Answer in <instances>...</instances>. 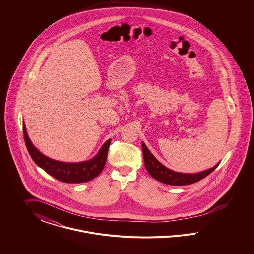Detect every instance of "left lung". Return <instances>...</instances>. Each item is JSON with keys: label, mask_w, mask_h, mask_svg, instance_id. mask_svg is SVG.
Segmentation results:
<instances>
[{"label": "left lung", "mask_w": 254, "mask_h": 254, "mask_svg": "<svg viewBox=\"0 0 254 254\" xmlns=\"http://www.w3.org/2000/svg\"><path fill=\"white\" fill-rule=\"evenodd\" d=\"M142 150H143L145 169L150 174V176L156 179L157 181L162 182L167 185H171V186H185V185L194 184L206 177L218 167V165H216L212 169H207L195 174L179 173V172L172 171L168 168H166L165 166H163L151 154V152L147 149V147L145 146L144 143H142Z\"/></svg>", "instance_id": "8db88e82"}]
</instances>
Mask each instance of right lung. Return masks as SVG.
<instances>
[{
	"label": "right lung",
	"mask_w": 254,
	"mask_h": 254,
	"mask_svg": "<svg viewBox=\"0 0 254 254\" xmlns=\"http://www.w3.org/2000/svg\"><path fill=\"white\" fill-rule=\"evenodd\" d=\"M24 143L29 155L41 169H44L49 175L64 183H84L97 177L105 168L110 141L109 140L103 145L96 157L83 163H63L55 161L43 155L34 145L31 144L25 126L23 124Z\"/></svg>",
	"instance_id": "add662e5"
}]
</instances>
